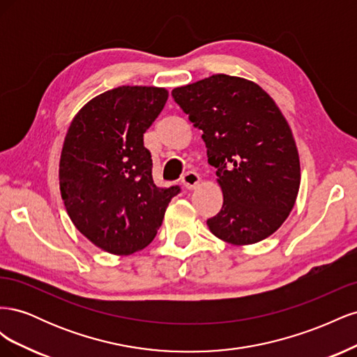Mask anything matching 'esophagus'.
Returning <instances> with one entry per match:
<instances>
[{
  "label": "esophagus",
  "instance_id": "34e87169",
  "mask_svg": "<svg viewBox=\"0 0 357 357\" xmlns=\"http://www.w3.org/2000/svg\"><path fill=\"white\" fill-rule=\"evenodd\" d=\"M199 181H201V178L195 171H188L186 174H183V177H181V185L185 186V189H188V190L195 189Z\"/></svg>",
  "mask_w": 357,
  "mask_h": 357
}]
</instances>
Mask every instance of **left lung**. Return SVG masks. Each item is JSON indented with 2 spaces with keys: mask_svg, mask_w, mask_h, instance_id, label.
<instances>
[{
  "mask_svg": "<svg viewBox=\"0 0 357 357\" xmlns=\"http://www.w3.org/2000/svg\"><path fill=\"white\" fill-rule=\"evenodd\" d=\"M172 98L201 129L208 164L223 192L207 220L218 238L255 244L287 219L301 183L294 135L274 100L245 79L215 74L172 89Z\"/></svg>",
  "mask_w": 357,
  "mask_h": 357,
  "instance_id": "8db88e82",
  "label": "left lung"
}]
</instances>
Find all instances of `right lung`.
Wrapping results in <instances>:
<instances>
[{
  "label": "right lung",
  "mask_w": 357,
  "mask_h": 357,
  "mask_svg": "<svg viewBox=\"0 0 357 357\" xmlns=\"http://www.w3.org/2000/svg\"><path fill=\"white\" fill-rule=\"evenodd\" d=\"M168 100L162 88L121 86L75 114L63 142L59 186L67 213L86 238L113 255L152 243L178 186L152 177L144 132Z\"/></svg>",
  "instance_id": "add662e5"
}]
</instances>
